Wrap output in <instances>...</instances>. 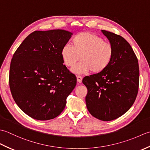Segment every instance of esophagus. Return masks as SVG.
<instances>
[{
	"label": "esophagus",
	"instance_id": "1",
	"mask_svg": "<svg viewBox=\"0 0 150 150\" xmlns=\"http://www.w3.org/2000/svg\"><path fill=\"white\" fill-rule=\"evenodd\" d=\"M77 82H79V83H81L82 80V77L80 75H77Z\"/></svg>",
	"mask_w": 150,
	"mask_h": 150
}]
</instances>
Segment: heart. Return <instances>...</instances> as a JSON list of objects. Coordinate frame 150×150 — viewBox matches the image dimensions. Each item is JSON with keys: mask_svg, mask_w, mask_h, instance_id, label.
<instances>
[{"mask_svg": "<svg viewBox=\"0 0 150 150\" xmlns=\"http://www.w3.org/2000/svg\"><path fill=\"white\" fill-rule=\"evenodd\" d=\"M71 45H65L61 50L64 64L71 68L79 59L81 60L72 68L75 73L90 71L100 73L110 64L113 57V47L103 38L90 32H81L71 39Z\"/></svg>", "mask_w": 150, "mask_h": 150, "instance_id": "obj_1", "label": "heart"}]
</instances>
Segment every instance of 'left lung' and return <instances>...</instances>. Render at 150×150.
<instances>
[{
  "label": "left lung",
  "mask_w": 150,
  "mask_h": 150,
  "mask_svg": "<svg viewBox=\"0 0 150 150\" xmlns=\"http://www.w3.org/2000/svg\"><path fill=\"white\" fill-rule=\"evenodd\" d=\"M113 47V59L100 73L82 80L88 89L86 103L91 115L103 121L122 116L134 103L139 85L138 59L130 44L119 35L102 30Z\"/></svg>",
  "instance_id": "obj_1"
}]
</instances>
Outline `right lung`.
Segmentation results:
<instances>
[{"mask_svg":"<svg viewBox=\"0 0 150 150\" xmlns=\"http://www.w3.org/2000/svg\"><path fill=\"white\" fill-rule=\"evenodd\" d=\"M72 33L62 30L35 31L13 55L9 84L21 110L34 119L47 120L61 113L77 84L63 64L61 50Z\"/></svg>","mask_w":150,"mask_h":150,"instance_id":"right-lung-1","label":"right lung"}]
</instances>
